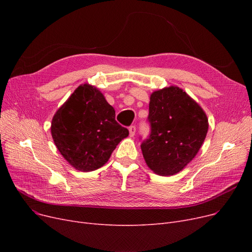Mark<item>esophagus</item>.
I'll return each mask as SVG.
<instances>
[{
  "label": "esophagus",
  "mask_w": 252,
  "mask_h": 252,
  "mask_svg": "<svg viewBox=\"0 0 252 252\" xmlns=\"http://www.w3.org/2000/svg\"><path fill=\"white\" fill-rule=\"evenodd\" d=\"M128 131H129V137H134L135 133H136V126H131L128 127Z\"/></svg>",
  "instance_id": "1"
}]
</instances>
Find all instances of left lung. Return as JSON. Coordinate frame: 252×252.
<instances>
[{"label":"left lung","instance_id":"obj_1","mask_svg":"<svg viewBox=\"0 0 252 252\" xmlns=\"http://www.w3.org/2000/svg\"><path fill=\"white\" fill-rule=\"evenodd\" d=\"M148 118L151 134L141 145L145 162L159 176L180 173L206 138V113L183 89L169 86L150 95Z\"/></svg>","mask_w":252,"mask_h":252}]
</instances>
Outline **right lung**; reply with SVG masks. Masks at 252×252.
I'll list each match as a JSON object with an SVG mask.
<instances>
[{"mask_svg":"<svg viewBox=\"0 0 252 252\" xmlns=\"http://www.w3.org/2000/svg\"><path fill=\"white\" fill-rule=\"evenodd\" d=\"M51 134L57 149L72 167L92 171L102 167L127 128L115 121V110L90 84L78 86L52 118Z\"/></svg>","mask_w":252,"mask_h":252,"instance_id":"1","label":"right lung"}]
</instances>
